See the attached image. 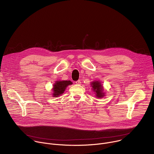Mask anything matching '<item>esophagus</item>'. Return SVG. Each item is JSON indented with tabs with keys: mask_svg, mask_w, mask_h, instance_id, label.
Returning <instances> with one entry per match:
<instances>
[{
	"mask_svg": "<svg viewBox=\"0 0 154 154\" xmlns=\"http://www.w3.org/2000/svg\"><path fill=\"white\" fill-rule=\"evenodd\" d=\"M75 83H76V84H77V85H80V83H81V81H80V80H77V81H76V82H75Z\"/></svg>",
	"mask_w": 154,
	"mask_h": 154,
	"instance_id": "esophagus-1",
	"label": "esophagus"
}]
</instances>
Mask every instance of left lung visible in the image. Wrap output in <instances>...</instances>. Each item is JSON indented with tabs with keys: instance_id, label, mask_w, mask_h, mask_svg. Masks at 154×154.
Returning a JSON list of instances; mask_svg holds the SVG:
<instances>
[{
	"instance_id": "left-lung-1",
	"label": "left lung",
	"mask_w": 154,
	"mask_h": 154,
	"mask_svg": "<svg viewBox=\"0 0 154 154\" xmlns=\"http://www.w3.org/2000/svg\"><path fill=\"white\" fill-rule=\"evenodd\" d=\"M92 90L95 93L96 97L97 98H102L105 96V93L103 92V86L101 82L99 80H94L91 82Z\"/></svg>"
}]
</instances>
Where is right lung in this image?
Returning <instances> with one entry per match:
<instances>
[{
  "mask_svg": "<svg viewBox=\"0 0 154 154\" xmlns=\"http://www.w3.org/2000/svg\"><path fill=\"white\" fill-rule=\"evenodd\" d=\"M72 84V82L70 80H58L53 85L52 88V97H58L63 94L66 89L68 86Z\"/></svg>",
  "mask_w": 154,
  "mask_h": 154,
  "instance_id": "add662e5",
  "label": "right lung"
}]
</instances>
